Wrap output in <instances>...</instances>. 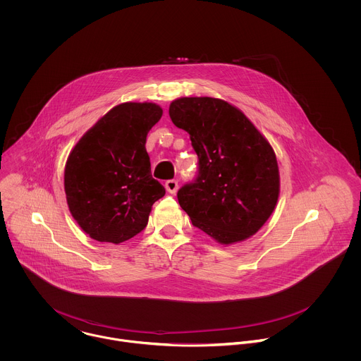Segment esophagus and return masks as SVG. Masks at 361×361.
Segmentation results:
<instances>
[{
	"label": "esophagus",
	"mask_w": 361,
	"mask_h": 361,
	"mask_svg": "<svg viewBox=\"0 0 361 361\" xmlns=\"http://www.w3.org/2000/svg\"><path fill=\"white\" fill-rule=\"evenodd\" d=\"M178 188H179V185H178V180H176V179H169V180L165 182V189H166V192L171 193V195L176 193Z\"/></svg>",
	"instance_id": "1"
}]
</instances>
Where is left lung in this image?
<instances>
[{
    "mask_svg": "<svg viewBox=\"0 0 361 361\" xmlns=\"http://www.w3.org/2000/svg\"><path fill=\"white\" fill-rule=\"evenodd\" d=\"M175 126L190 135L199 158L196 178L178 190L192 224L222 245L255 235L276 206V157L246 115L211 97L169 105Z\"/></svg>",
    "mask_w": 361,
    "mask_h": 361,
    "instance_id": "8db88e82",
    "label": "left lung"
}]
</instances>
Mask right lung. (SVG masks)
Segmentation results:
<instances>
[{
	"label": "right lung",
	"instance_id": "1",
	"mask_svg": "<svg viewBox=\"0 0 361 361\" xmlns=\"http://www.w3.org/2000/svg\"><path fill=\"white\" fill-rule=\"evenodd\" d=\"M153 103L114 106L86 132L65 165L72 216L94 240L122 243L140 233L152 206L165 195L152 176L149 130L161 119Z\"/></svg>",
	"mask_w": 361,
	"mask_h": 361
}]
</instances>
